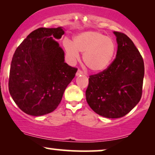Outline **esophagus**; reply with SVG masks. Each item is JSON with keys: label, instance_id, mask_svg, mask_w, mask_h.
I'll return each mask as SVG.
<instances>
[{"label": "esophagus", "instance_id": "esophagus-1", "mask_svg": "<svg viewBox=\"0 0 155 155\" xmlns=\"http://www.w3.org/2000/svg\"><path fill=\"white\" fill-rule=\"evenodd\" d=\"M84 74V72L81 71V70H78V71H77V73H76V75L77 76H79V75H83Z\"/></svg>", "mask_w": 155, "mask_h": 155}]
</instances>
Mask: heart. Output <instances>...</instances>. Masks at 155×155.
<instances>
[{"label":"heart","instance_id":"b5f03b06","mask_svg":"<svg viewBox=\"0 0 155 155\" xmlns=\"http://www.w3.org/2000/svg\"><path fill=\"white\" fill-rule=\"evenodd\" d=\"M63 46L71 61L79 58L83 53V61L91 71L100 72L109 66L115 56L116 45L111 38L96 31H84L74 37L73 43L63 41Z\"/></svg>","mask_w":155,"mask_h":155}]
</instances>
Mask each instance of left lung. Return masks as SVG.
<instances>
[{
    "mask_svg": "<svg viewBox=\"0 0 155 155\" xmlns=\"http://www.w3.org/2000/svg\"><path fill=\"white\" fill-rule=\"evenodd\" d=\"M114 33L116 57L107 69L90 75L85 92L91 109L109 118L126 116L138 104L145 74L143 58L132 40L122 32Z\"/></svg>",
    "mask_w": 155,
    "mask_h": 155,
    "instance_id": "1",
    "label": "left lung"
}]
</instances>
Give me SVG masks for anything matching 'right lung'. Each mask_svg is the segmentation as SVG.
Here are the masks:
<instances>
[{"label": "right lung", "mask_w": 155, "mask_h": 155, "mask_svg": "<svg viewBox=\"0 0 155 155\" xmlns=\"http://www.w3.org/2000/svg\"><path fill=\"white\" fill-rule=\"evenodd\" d=\"M62 27H40L16 48L10 65L8 88L12 99L25 113L39 116L54 111L77 68L64 62V51L56 39L64 35Z\"/></svg>", "instance_id": "right-lung-1"}]
</instances>
